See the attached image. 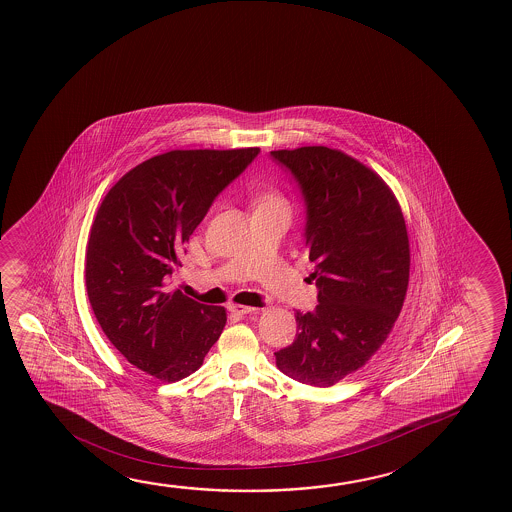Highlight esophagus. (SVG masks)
Listing matches in <instances>:
<instances>
[{
    "label": "esophagus",
    "instance_id": "1",
    "mask_svg": "<svg viewBox=\"0 0 512 512\" xmlns=\"http://www.w3.org/2000/svg\"><path fill=\"white\" fill-rule=\"evenodd\" d=\"M228 310H230L232 314L246 315L253 314V312H259L260 308L248 307V305H230Z\"/></svg>",
    "mask_w": 512,
    "mask_h": 512
}]
</instances>
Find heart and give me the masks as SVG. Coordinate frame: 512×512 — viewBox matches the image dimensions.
<instances>
[{"label":"heart","instance_id":"1","mask_svg":"<svg viewBox=\"0 0 512 512\" xmlns=\"http://www.w3.org/2000/svg\"><path fill=\"white\" fill-rule=\"evenodd\" d=\"M266 205H285V200L280 197V193L268 191V193L260 195L259 198V207H266Z\"/></svg>","mask_w":512,"mask_h":512}]
</instances>
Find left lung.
Wrapping results in <instances>:
<instances>
[{
  "label": "left lung",
  "instance_id": "8db88e82",
  "mask_svg": "<svg viewBox=\"0 0 512 512\" xmlns=\"http://www.w3.org/2000/svg\"><path fill=\"white\" fill-rule=\"evenodd\" d=\"M305 200V244L319 289L314 312H296V339L276 351L285 376L339 383L369 362L401 314L409 282L401 205L378 173L328 147L271 150Z\"/></svg>",
  "mask_w": 512,
  "mask_h": 512
}]
</instances>
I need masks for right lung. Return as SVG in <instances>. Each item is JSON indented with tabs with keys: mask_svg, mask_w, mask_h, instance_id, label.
Returning a JSON list of instances; mask_svg holds the SVG:
<instances>
[{
	"mask_svg": "<svg viewBox=\"0 0 512 512\" xmlns=\"http://www.w3.org/2000/svg\"><path fill=\"white\" fill-rule=\"evenodd\" d=\"M259 152L159 154L129 170L95 214L85 268L95 319L127 362L159 381L195 372L225 328V308L202 305L170 282L214 198Z\"/></svg>",
	"mask_w": 512,
	"mask_h": 512,
	"instance_id": "right-lung-1",
	"label": "right lung"
}]
</instances>
